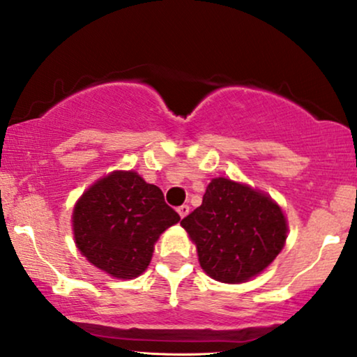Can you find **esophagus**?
Here are the masks:
<instances>
[{
	"label": "esophagus",
	"mask_w": 357,
	"mask_h": 357,
	"mask_svg": "<svg viewBox=\"0 0 357 357\" xmlns=\"http://www.w3.org/2000/svg\"><path fill=\"white\" fill-rule=\"evenodd\" d=\"M178 213H179V217L181 218H184L189 213V206L188 204H183V206H179L178 207Z\"/></svg>",
	"instance_id": "obj_1"
}]
</instances>
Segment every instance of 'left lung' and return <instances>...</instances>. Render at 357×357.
Wrapping results in <instances>:
<instances>
[{
	"mask_svg": "<svg viewBox=\"0 0 357 357\" xmlns=\"http://www.w3.org/2000/svg\"><path fill=\"white\" fill-rule=\"evenodd\" d=\"M212 279L245 282L273 263L287 238L286 217L268 196L231 179H212L201 207L181 220Z\"/></svg>",
	"mask_w": 357,
	"mask_h": 357,
	"instance_id": "left-lung-1",
	"label": "left lung"
}]
</instances>
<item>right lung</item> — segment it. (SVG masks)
I'll return each mask as SVG.
<instances>
[{
  "mask_svg": "<svg viewBox=\"0 0 357 357\" xmlns=\"http://www.w3.org/2000/svg\"><path fill=\"white\" fill-rule=\"evenodd\" d=\"M179 222L161 189L134 171H116L83 194L73 211L76 246L88 261L119 279L140 275L153 245Z\"/></svg>",
  "mask_w": 357,
  "mask_h": 357,
  "instance_id": "right-lung-1",
  "label": "right lung"
}]
</instances>
